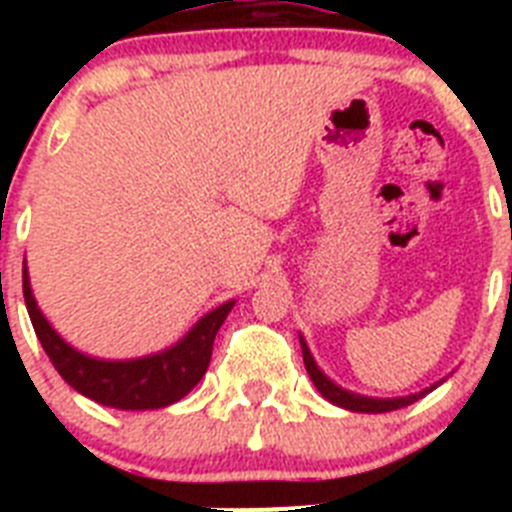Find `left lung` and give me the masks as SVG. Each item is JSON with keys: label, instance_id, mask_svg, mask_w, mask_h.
<instances>
[{"label": "left lung", "instance_id": "1", "mask_svg": "<svg viewBox=\"0 0 512 512\" xmlns=\"http://www.w3.org/2000/svg\"><path fill=\"white\" fill-rule=\"evenodd\" d=\"M302 359H305L307 374H310L312 384L318 387L320 395H323L328 402H333V405H338V408L354 410V413H390V410L405 408V405H410V402H415L420 397V395H413V397H397V400H374V397L354 395V392H346L341 390V387H336V384L330 382V379L320 372L318 364L312 361L310 351H307L305 341H302Z\"/></svg>", "mask_w": 512, "mask_h": 512}]
</instances>
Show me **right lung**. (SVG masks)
<instances>
[{
  "label": "right lung",
  "instance_id": "1",
  "mask_svg": "<svg viewBox=\"0 0 512 512\" xmlns=\"http://www.w3.org/2000/svg\"><path fill=\"white\" fill-rule=\"evenodd\" d=\"M22 295L33 320L35 336L51 364L56 366V372L84 397L117 410L166 408L171 402L182 400L205 377L217 330L233 307V302H225L212 310L189 330L182 343H176L164 354L135 361H99L74 351L40 315L30 292L27 269L22 271Z\"/></svg>",
  "mask_w": 512,
  "mask_h": 512
}]
</instances>
